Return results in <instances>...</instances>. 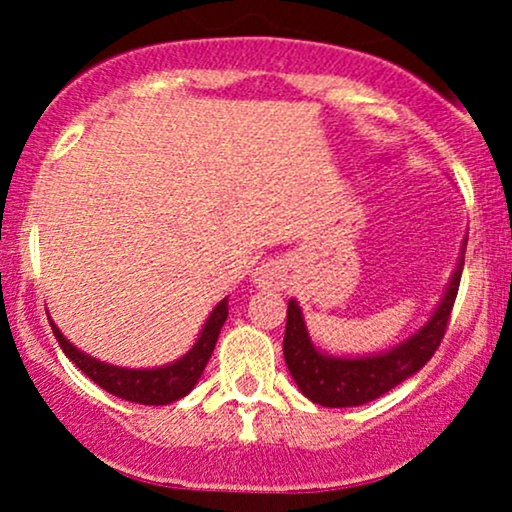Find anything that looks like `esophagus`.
<instances>
[{
	"instance_id": "obj_1",
	"label": "esophagus",
	"mask_w": 512,
	"mask_h": 512,
	"mask_svg": "<svg viewBox=\"0 0 512 512\" xmlns=\"http://www.w3.org/2000/svg\"><path fill=\"white\" fill-rule=\"evenodd\" d=\"M255 281L260 286H281L284 284V274H281V267L276 262H267L262 267H257Z\"/></svg>"
}]
</instances>
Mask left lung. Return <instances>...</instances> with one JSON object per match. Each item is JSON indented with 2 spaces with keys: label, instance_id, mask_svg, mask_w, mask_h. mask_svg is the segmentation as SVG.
Instances as JSON below:
<instances>
[{
  "label": "left lung",
  "instance_id": "8db88e82",
  "mask_svg": "<svg viewBox=\"0 0 512 512\" xmlns=\"http://www.w3.org/2000/svg\"><path fill=\"white\" fill-rule=\"evenodd\" d=\"M467 245V240H464ZM464 267V255L460 257L455 274L445 293L443 303L433 313L424 330H419L407 342H402L387 354L366 358H332L320 354L310 342L308 330L296 301H289L286 310V334H284V358L293 380L301 392L322 407H358L370 399H378L392 387L404 383L409 375L421 370L436 354L448 332L452 305H455L457 289H460Z\"/></svg>",
  "mask_w": 512,
  "mask_h": 512
}]
</instances>
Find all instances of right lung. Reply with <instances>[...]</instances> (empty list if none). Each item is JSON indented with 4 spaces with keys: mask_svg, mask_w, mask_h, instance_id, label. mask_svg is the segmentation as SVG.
I'll return each instance as SVG.
<instances>
[{
    "mask_svg": "<svg viewBox=\"0 0 512 512\" xmlns=\"http://www.w3.org/2000/svg\"><path fill=\"white\" fill-rule=\"evenodd\" d=\"M228 317V298L216 305L214 313L209 315L207 325H204L202 337L197 339V344L192 346L190 354H185L180 361L170 363V366L156 368V370H129V368H117L108 366V363L96 361V358L81 354L79 349H74L67 339L62 337V332L57 330L55 322H50L55 339L60 342L62 351L69 356V361L76 363V368L84 370L88 378L96 385H101L110 395L129 399V402L139 404H170L175 399L185 397L192 387L197 385L199 375L204 373V366L209 363L211 351H214L216 339Z\"/></svg>",
    "mask_w": 512,
    "mask_h": 512,
    "instance_id": "add662e5",
    "label": "right lung"
}]
</instances>
